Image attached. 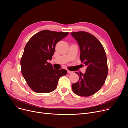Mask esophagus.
<instances>
[{
	"mask_svg": "<svg viewBox=\"0 0 128 128\" xmlns=\"http://www.w3.org/2000/svg\"><path fill=\"white\" fill-rule=\"evenodd\" d=\"M68 74H72L73 73V72H72V71H70V70H68Z\"/></svg>",
	"mask_w": 128,
	"mask_h": 128,
	"instance_id": "34e87169",
	"label": "esophagus"
}]
</instances>
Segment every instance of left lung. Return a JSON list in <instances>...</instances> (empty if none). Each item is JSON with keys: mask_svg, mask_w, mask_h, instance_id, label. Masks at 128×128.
Returning a JSON list of instances; mask_svg holds the SVG:
<instances>
[{"mask_svg": "<svg viewBox=\"0 0 128 128\" xmlns=\"http://www.w3.org/2000/svg\"><path fill=\"white\" fill-rule=\"evenodd\" d=\"M80 49V59L87 68L86 72H75L79 77L72 89L76 94L89 96L96 93L105 83L108 74L106 54L99 40L88 32H72Z\"/></svg>", "mask_w": 128, "mask_h": 128, "instance_id": "8db88e82", "label": "left lung"}]
</instances>
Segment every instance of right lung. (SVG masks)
<instances>
[{
  "label": "right lung",
  "mask_w": 128,
  "mask_h": 128,
  "mask_svg": "<svg viewBox=\"0 0 128 128\" xmlns=\"http://www.w3.org/2000/svg\"><path fill=\"white\" fill-rule=\"evenodd\" d=\"M68 32L43 30L32 36L27 42L21 59L22 74L30 88L39 93L52 92L59 78L66 70H55L51 60L56 44L68 35Z\"/></svg>",
  "instance_id": "obj_1"
}]
</instances>
